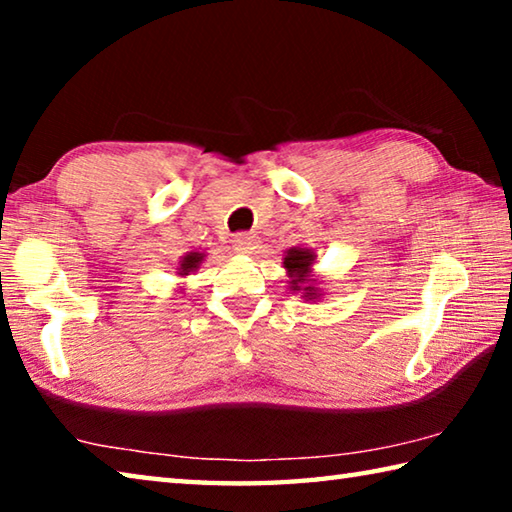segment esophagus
I'll use <instances>...</instances> for the list:
<instances>
[{"instance_id": "34e87169", "label": "esophagus", "mask_w": 512, "mask_h": 512, "mask_svg": "<svg viewBox=\"0 0 512 512\" xmlns=\"http://www.w3.org/2000/svg\"><path fill=\"white\" fill-rule=\"evenodd\" d=\"M232 244H235V250L239 255H253L257 250V237L253 232H241V235L232 239Z\"/></svg>"}]
</instances>
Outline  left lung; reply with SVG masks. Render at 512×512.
I'll return each instance as SVG.
<instances>
[{
  "mask_svg": "<svg viewBox=\"0 0 512 512\" xmlns=\"http://www.w3.org/2000/svg\"><path fill=\"white\" fill-rule=\"evenodd\" d=\"M284 268H287L289 275V291L291 293H302V298L316 302L323 298V289H320L318 277L314 275V264H316V253L314 248L305 246H293L284 253Z\"/></svg>",
  "mask_w": 512,
  "mask_h": 512,
  "instance_id": "obj_1",
  "label": "left lung"
}]
</instances>
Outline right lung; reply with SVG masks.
Wrapping results in <instances>:
<instances>
[{"label":"right lung","mask_w":512,"mask_h":512,"mask_svg":"<svg viewBox=\"0 0 512 512\" xmlns=\"http://www.w3.org/2000/svg\"><path fill=\"white\" fill-rule=\"evenodd\" d=\"M205 253H198V250H192V253H185L183 257H180V262H178V268H176V275L178 277H187V275H192V273H196L198 268H201V264L205 262ZM178 293H185V289L183 287H178Z\"/></svg>","instance_id":"1"}]
</instances>
